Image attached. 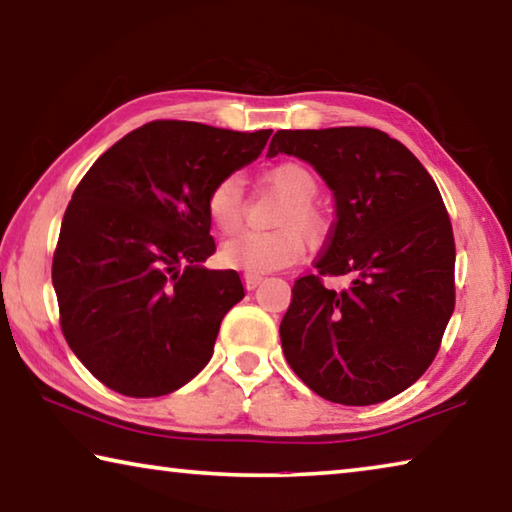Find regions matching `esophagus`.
Wrapping results in <instances>:
<instances>
[{
  "mask_svg": "<svg viewBox=\"0 0 512 512\" xmlns=\"http://www.w3.org/2000/svg\"><path fill=\"white\" fill-rule=\"evenodd\" d=\"M262 280H264V277L262 275H255V273H246L244 275V284H246V289H250V291L257 289L259 284H262Z\"/></svg>",
  "mask_w": 512,
  "mask_h": 512,
  "instance_id": "34e87169",
  "label": "esophagus"
}]
</instances>
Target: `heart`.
Listing matches in <instances>:
<instances>
[{"label": "heart", "instance_id": "obj_1", "mask_svg": "<svg viewBox=\"0 0 512 512\" xmlns=\"http://www.w3.org/2000/svg\"><path fill=\"white\" fill-rule=\"evenodd\" d=\"M266 185L287 198L275 212L271 232H244L225 241L221 262L244 273H271L296 264L305 253V239L316 241L325 230V216L314 203L318 180L300 162H280L264 173ZM244 183L230 173L216 180L205 198V212L221 235H235L244 223Z\"/></svg>", "mask_w": 512, "mask_h": 512}]
</instances>
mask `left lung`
Segmentation results:
<instances>
[{"instance_id":"8db88e82","label":"left lung","mask_w":512,"mask_h":512,"mask_svg":"<svg viewBox=\"0 0 512 512\" xmlns=\"http://www.w3.org/2000/svg\"><path fill=\"white\" fill-rule=\"evenodd\" d=\"M307 160L336 198L316 273L293 284L280 339L291 370L345 406L391 400L436 359L452 318L456 246L436 183L402 142L368 126L277 131L268 155ZM351 277L341 292L325 276Z\"/></svg>"}]
</instances>
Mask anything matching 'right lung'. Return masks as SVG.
Instances as JSON below:
<instances>
[{
	"label": "right lung",
	"mask_w": 512,
	"mask_h": 512,
	"mask_svg": "<svg viewBox=\"0 0 512 512\" xmlns=\"http://www.w3.org/2000/svg\"><path fill=\"white\" fill-rule=\"evenodd\" d=\"M273 131L149 121L101 155L74 189L51 264L60 329L110 391L160 397L212 359L239 273L201 262L216 246L205 198L253 162Z\"/></svg>",
	"instance_id": "right-lung-1"
}]
</instances>
